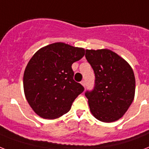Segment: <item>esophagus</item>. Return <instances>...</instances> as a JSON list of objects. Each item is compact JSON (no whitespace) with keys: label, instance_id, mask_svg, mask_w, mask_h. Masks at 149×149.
<instances>
[{"label":"esophagus","instance_id":"34e87169","mask_svg":"<svg viewBox=\"0 0 149 149\" xmlns=\"http://www.w3.org/2000/svg\"><path fill=\"white\" fill-rule=\"evenodd\" d=\"M81 84H82V86H86V82H85V80H83V81H81Z\"/></svg>","mask_w":149,"mask_h":149}]
</instances>
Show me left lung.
Instances as JSON below:
<instances>
[{
  "instance_id": "obj_1",
  "label": "left lung",
  "mask_w": 149,
  "mask_h": 149,
  "mask_svg": "<svg viewBox=\"0 0 149 149\" xmlns=\"http://www.w3.org/2000/svg\"><path fill=\"white\" fill-rule=\"evenodd\" d=\"M86 58L95 72V86L85 93L90 112L103 123L124 116L135 97V79L131 66L108 49H86Z\"/></svg>"
}]
</instances>
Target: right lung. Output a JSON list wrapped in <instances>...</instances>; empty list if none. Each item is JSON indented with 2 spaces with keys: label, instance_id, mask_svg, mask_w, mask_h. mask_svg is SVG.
<instances>
[{
  "label": "right lung",
  "instance_id": "add662e5",
  "mask_svg": "<svg viewBox=\"0 0 149 149\" xmlns=\"http://www.w3.org/2000/svg\"><path fill=\"white\" fill-rule=\"evenodd\" d=\"M85 55V49L54 43L37 50L24 73V91L29 105L43 118L55 119L70 111L84 90L73 79L72 64Z\"/></svg>",
  "mask_w": 149,
  "mask_h": 149
}]
</instances>
